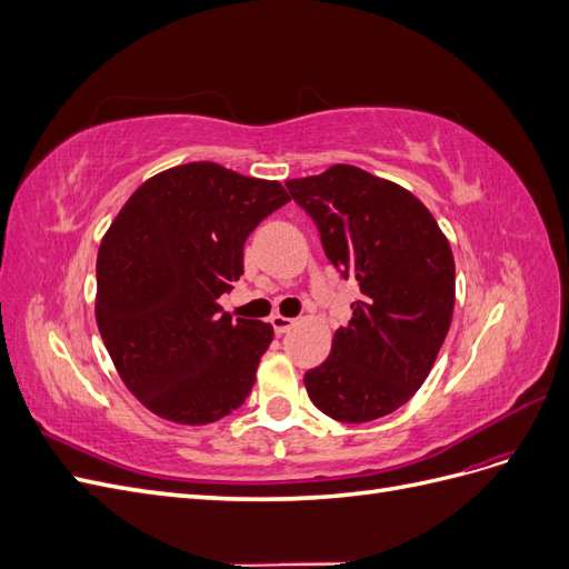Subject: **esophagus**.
I'll return each mask as SVG.
<instances>
[{
  "label": "esophagus",
  "instance_id": "obj_1",
  "mask_svg": "<svg viewBox=\"0 0 569 569\" xmlns=\"http://www.w3.org/2000/svg\"><path fill=\"white\" fill-rule=\"evenodd\" d=\"M270 322H272V330L278 332V335L289 332L291 327L297 325V320H295V318H284V316H272V318H270Z\"/></svg>",
  "mask_w": 569,
  "mask_h": 569
}]
</instances>
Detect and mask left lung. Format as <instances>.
Wrapping results in <instances>:
<instances>
[{
  "instance_id": "left-lung-1",
  "label": "left lung",
  "mask_w": 569,
  "mask_h": 569,
  "mask_svg": "<svg viewBox=\"0 0 569 569\" xmlns=\"http://www.w3.org/2000/svg\"><path fill=\"white\" fill-rule=\"evenodd\" d=\"M316 220L322 247L360 299L322 366L303 385L325 416L370 422L401 408L432 370L449 335L456 263L449 239L408 189L363 168L337 163L287 180Z\"/></svg>"
}]
</instances>
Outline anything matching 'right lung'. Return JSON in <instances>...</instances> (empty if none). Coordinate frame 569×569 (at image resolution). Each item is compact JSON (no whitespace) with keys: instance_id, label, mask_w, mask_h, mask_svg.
I'll use <instances>...</instances> for the list:
<instances>
[{"instance_id":"add662e5","label":"right lung","mask_w":569,"mask_h":569,"mask_svg":"<svg viewBox=\"0 0 569 569\" xmlns=\"http://www.w3.org/2000/svg\"><path fill=\"white\" fill-rule=\"evenodd\" d=\"M289 201L278 180L211 161L168 168L134 189L97 253L99 335L134 399L178 425L244 403L272 325L218 299L244 272L253 228Z\"/></svg>"}]
</instances>
